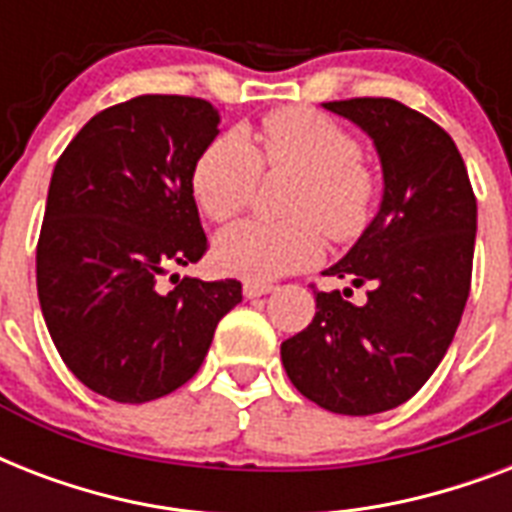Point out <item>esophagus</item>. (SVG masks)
I'll return each instance as SVG.
<instances>
[{
  "label": "esophagus",
  "instance_id": "esophagus-1",
  "mask_svg": "<svg viewBox=\"0 0 512 512\" xmlns=\"http://www.w3.org/2000/svg\"><path fill=\"white\" fill-rule=\"evenodd\" d=\"M273 292V284H265V281H244V297H263V295H271Z\"/></svg>",
  "mask_w": 512,
  "mask_h": 512
}]
</instances>
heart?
Listing matches in <instances>:
<instances>
[{
  "instance_id": "heart-1",
  "label": "heart",
  "mask_w": 512,
  "mask_h": 512,
  "mask_svg": "<svg viewBox=\"0 0 512 512\" xmlns=\"http://www.w3.org/2000/svg\"><path fill=\"white\" fill-rule=\"evenodd\" d=\"M268 170L297 175L287 199L295 220H244L215 241V263L249 281H273L311 265L329 239H356L372 220L377 183L361 162L358 140L329 116L311 108H284L265 116L257 146L244 132H225L199 154L191 172L196 204L215 223L247 207Z\"/></svg>"
}]
</instances>
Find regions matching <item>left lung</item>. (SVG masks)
I'll list each match as a JSON object with an SVG mask.
<instances>
[{
  "label": "left lung",
  "mask_w": 512,
  "mask_h": 512,
  "mask_svg": "<svg viewBox=\"0 0 512 512\" xmlns=\"http://www.w3.org/2000/svg\"><path fill=\"white\" fill-rule=\"evenodd\" d=\"M366 132L380 156L382 201L348 255L324 276L369 284L316 292L308 329L281 342L305 398L335 414L396 409L436 372L460 327L476 249V196L454 140L390 98L324 103Z\"/></svg>",
  "instance_id": "8db88e82"
}]
</instances>
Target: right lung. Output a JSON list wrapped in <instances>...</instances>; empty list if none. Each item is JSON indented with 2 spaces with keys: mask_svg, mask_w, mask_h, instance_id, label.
<instances>
[{
  "mask_svg": "<svg viewBox=\"0 0 512 512\" xmlns=\"http://www.w3.org/2000/svg\"><path fill=\"white\" fill-rule=\"evenodd\" d=\"M220 111L140 95L92 116L55 164L36 247L44 324L76 380L119 404L162 398L199 372L236 279H162L196 263L207 236L191 172Z\"/></svg>",
  "mask_w": 512,
  "mask_h": 512,
  "instance_id": "add662e5",
  "label": "right lung"
}]
</instances>
